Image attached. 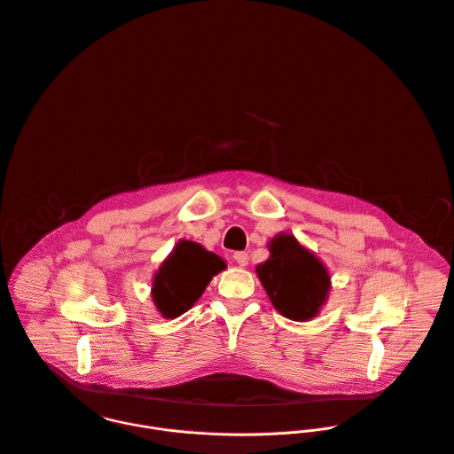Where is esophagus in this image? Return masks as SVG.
I'll list each match as a JSON object with an SVG mask.
<instances>
[{"mask_svg":"<svg viewBox=\"0 0 454 454\" xmlns=\"http://www.w3.org/2000/svg\"><path fill=\"white\" fill-rule=\"evenodd\" d=\"M233 260L240 265V267H246L249 263V254L246 251H239L233 254Z\"/></svg>","mask_w":454,"mask_h":454,"instance_id":"esophagus-1","label":"esophagus"}]
</instances>
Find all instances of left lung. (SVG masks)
<instances>
[{
	"label": "left lung",
	"instance_id": "left-lung-1",
	"mask_svg": "<svg viewBox=\"0 0 454 454\" xmlns=\"http://www.w3.org/2000/svg\"><path fill=\"white\" fill-rule=\"evenodd\" d=\"M269 251L270 258L256 267V274L272 306L295 322L315 318L331 288L324 263L290 233L274 237Z\"/></svg>",
	"mask_w": 454,
	"mask_h": 454
}]
</instances>
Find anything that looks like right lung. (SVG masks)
Here are the masks:
<instances>
[{"label": "right lung", "mask_w": 454, "mask_h": 454, "mask_svg": "<svg viewBox=\"0 0 454 454\" xmlns=\"http://www.w3.org/2000/svg\"><path fill=\"white\" fill-rule=\"evenodd\" d=\"M226 269L221 256L191 240H180L153 276L152 299L164 318H176L201 297L215 274Z\"/></svg>", "instance_id": "add662e5"}]
</instances>
